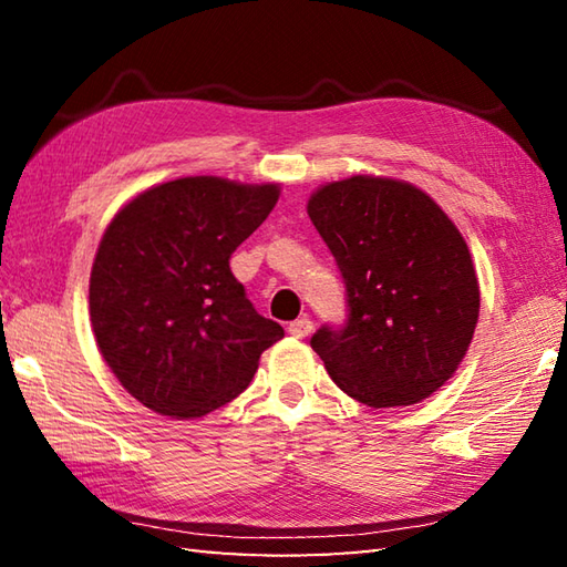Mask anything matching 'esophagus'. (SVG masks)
I'll use <instances>...</instances> for the list:
<instances>
[{
	"label": "esophagus",
	"mask_w": 567,
	"mask_h": 567,
	"mask_svg": "<svg viewBox=\"0 0 567 567\" xmlns=\"http://www.w3.org/2000/svg\"><path fill=\"white\" fill-rule=\"evenodd\" d=\"M311 329H315V327H311L309 317H299L297 321L290 323V327H287V331H290V336H295V339H307Z\"/></svg>",
	"instance_id": "1"
}]
</instances>
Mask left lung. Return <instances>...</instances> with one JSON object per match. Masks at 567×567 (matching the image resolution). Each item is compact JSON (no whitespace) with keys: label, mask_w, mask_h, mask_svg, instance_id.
<instances>
[{"label":"left lung","mask_w":567,"mask_h":567,"mask_svg":"<svg viewBox=\"0 0 567 567\" xmlns=\"http://www.w3.org/2000/svg\"><path fill=\"white\" fill-rule=\"evenodd\" d=\"M307 212L346 282V323L311 336L331 380L372 409L426 400L453 378L477 327L465 238L426 192L390 177L323 185Z\"/></svg>","instance_id":"obj_1"}]
</instances>
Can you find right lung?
Returning a JSON list of instances; mask_svg holds the SVG:
<instances>
[{
    "instance_id": "1",
    "label": "right lung",
    "mask_w": 567,
    "mask_h": 567,
    "mask_svg": "<svg viewBox=\"0 0 567 567\" xmlns=\"http://www.w3.org/2000/svg\"><path fill=\"white\" fill-rule=\"evenodd\" d=\"M277 197V185L179 177L106 226L90 275L92 331L116 380L155 414L197 419L231 402L285 336L228 268Z\"/></svg>"
}]
</instances>
